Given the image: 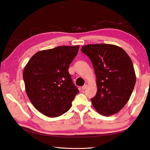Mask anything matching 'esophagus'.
I'll use <instances>...</instances> for the list:
<instances>
[{"mask_svg": "<svg viewBox=\"0 0 150 150\" xmlns=\"http://www.w3.org/2000/svg\"><path fill=\"white\" fill-rule=\"evenodd\" d=\"M86 88H87V84H84L83 86H82V89L84 90V89H86Z\"/></svg>", "mask_w": 150, "mask_h": 150, "instance_id": "obj_1", "label": "esophagus"}]
</instances>
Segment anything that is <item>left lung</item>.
<instances>
[{"mask_svg":"<svg viewBox=\"0 0 150 150\" xmlns=\"http://www.w3.org/2000/svg\"><path fill=\"white\" fill-rule=\"evenodd\" d=\"M90 59L96 77L93 107L104 116L118 112L129 101L136 83L133 62L121 47L112 44H88L81 49Z\"/></svg>","mask_w":150,"mask_h":150,"instance_id":"8db88e82","label":"left lung"}]
</instances>
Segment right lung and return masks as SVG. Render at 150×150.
Masks as SVG:
<instances>
[{
	"label": "right lung",
	"instance_id": "right-lung-1",
	"mask_svg": "<svg viewBox=\"0 0 150 150\" xmlns=\"http://www.w3.org/2000/svg\"><path fill=\"white\" fill-rule=\"evenodd\" d=\"M79 46H58L35 53L23 71L25 89L34 108L55 117L69 110L79 93L68 69Z\"/></svg>",
	"mask_w": 150,
	"mask_h": 150
}]
</instances>
